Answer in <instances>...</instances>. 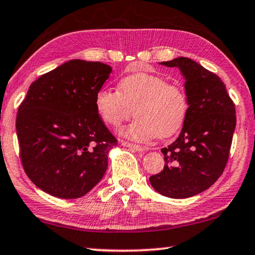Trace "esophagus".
Here are the masks:
<instances>
[{"mask_svg":"<svg viewBox=\"0 0 255 255\" xmlns=\"http://www.w3.org/2000/svg\"><path fill=\"white\" fill-rule=\"evenodd\" d=\"M121 144H123L124 146L130 147V149H134L136 151H145V150H147L146 146L138 145V144H132V143H129V142H125V140H123V142H121Z\"/></svg>","mask_w":255,"mask_h":255,"instance_id":"obj_1","label":"esophagus"}]
</instances>
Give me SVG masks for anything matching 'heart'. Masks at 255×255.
<instances>
[{"instance_id": "heart-1", "label": "heart", "mask_w": 255, "mask_h": 255, "mask_svg": "<svg viewBox=\"0 0 255 255\" xmlns=\"http://www.w3.org/2000/svg\"><path fill=\"white\" fill-rule=\"evenodd\" d=\"M95 106L102 120L118 127L132 115L137 119L120 129L124 137L147 140L155 135L168 137L182 127L188 115L187 94L180 85L160 75L134 73L123 78L118 90L100 89Z\"/></svg>"}]
</instances>
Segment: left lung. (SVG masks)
<instances>
[{
    "label": "left lung",
    "mask_w": 255,
    "mask_h": 255,
    "mask_svg": "<svg viewBox=\"0 0 255 255\" xmlns=\"http://www.w3.org/2000/svg\"><path fill=\"white\" fill-rule=\"evenodd\" d=\"M160 64L181 71L189 110L178 137L161 149L165 167L150 176V183L165 197L189 198L207 190L223 173L236 110L222 80L195 60L178 57Z\"/></svg>",
    "instance_id": "left-lung-1"
}]
</instances>
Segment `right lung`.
<instances>
[{"instance_id": "obj_1", "label": "right lung", "mask_w": 255, "mask_h": 255, "mask_svg": "<svg viewBox=\"0 0 255 255\" xmlns=\"http://www.w3.org/2000/svg\"><path fill=\"white\" fill-rule=\"evenodd\" d=\"M112 67L72 59L30 85L18 109L20 158L29 180L63 199L88 193L108 169L117 145L95 106Z\"/></svg>"}]
</instances>
